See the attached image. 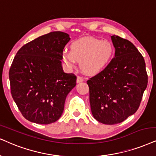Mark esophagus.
I'll use <instances>...</instances> for the list:
<instances>
[{"instance_id":"esophagus-1","label":"esophagus","mask_w":156,"mask_h":156,"mask_svg":"<svg viewBox=\"0 0 156 156\" xmlns=\"http://www.w3.org/2000/svg\"><path fill=\"white\" fill-rule=\"evenodd\" d=\"M83 81H84L83 78L81 77V76H77V78H76V83H80V82Z\"/></svg>"}]
</instances>
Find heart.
<instances>
[{"instance_id": "b5f03b06", "label": "heart", "mask_w": 156, "mask_h": 156, "mask_svg": "<svg viewBox=\"0 0 156 156\" xmlns=\"http://www.w3.org/2000/svg\"><path fill=\"white\" fill-rule=\"evenodd\" d=\"M114 54V45L110 40L86 37L73 42L70 51L65 50L62 52L61 59L69 70H74L80 62L82 72L95 75L110 64Z\"/></svg>"}]
</instances>
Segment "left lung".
Wrapping results in <instances>:
<instances>
[{
  "label": "left lung",
  "instance_id": "8db88e82",
  "mask_svg": "<svg viewBox=\"0 0 156 156\" xmlns=\"http://www.w3.org/2000/svg\"><path fill=\"white\" fill-rule=\"evenodd\" d=\"M115 55L103 72L87 82L92 114L98 122L116 124L134 114L147 85L143 55L131 42L111 36Z\"/></svg>",
  "mask_w": 156,
  "mask_h": 156
}]
</instances>
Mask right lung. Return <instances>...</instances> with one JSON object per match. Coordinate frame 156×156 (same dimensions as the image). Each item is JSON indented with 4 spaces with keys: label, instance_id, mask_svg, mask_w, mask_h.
I'll return each mask as SVG.
<instances>
[{
    "label": "right lung",
    "instance_id": "right-lung-1",
    "mask_svg": "<svg viewBox=\"0 0 156 156\" xmlns=\"http://www.w3.org/2000/svg\"><path fill=\"white\" fill-rule=\"evenodd\" d=\"M70 39L65 32H50L22 46L13 58L9 70L11 93L30 122L48 124L62 115L76 80L61 66L63 50Z\"/></svg>",
    "mask_w": 156,
    "mask_h": 156
}]
</instances>
